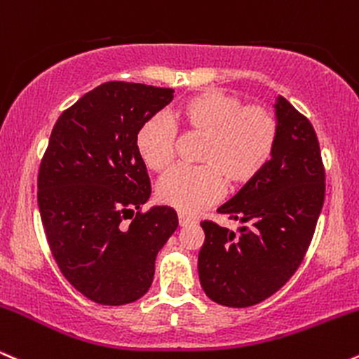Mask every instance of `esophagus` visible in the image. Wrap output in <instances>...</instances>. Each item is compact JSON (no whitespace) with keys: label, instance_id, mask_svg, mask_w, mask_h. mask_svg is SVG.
Returning <instances> with one entry per match:
<instances>
[{"label":"esophagus","instance_id":"obj_1","mask_svg":"<svg viewBox=\"0 0 359 359\" xmlns=\"http://www.w3.org/2000/svg\"><path fill=\"white\" fill-rule=\"evenodd\" d=\"M178 222H180V226H187V225H191V223H195V220H193V218H189V217H187V215H183V213L178 215Z\"/></svg>","mask_w":359,"mask_h":359}]
</instances>
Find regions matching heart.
Listing matches in <instances>:
<instances>
[{
	"instance_id": "heart-1",
	"label": "heart",
	"mask_w": 359,
	"mask_h": 359,
	"mask_svg": "<svg viewBox=\"0 0 359 359\" xmlns=\"http://www.w3.org/2000/svg\"><path fill=\"white\" fill-rule=\"evenodd\" d=\"M175 121L188 133L205 137L203 166L176 168L158 183L156 196L183 215H195L220 200L225 180L233 187L252 181L271 161L277 139L272 114L260 105H245L237 95L203 90L178 105ZM176 129L166 117L154 116L139 129L136 149L151 171L172 163Z\"/></svg>"
}]
</instances>
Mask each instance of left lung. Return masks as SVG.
Returning a JSON list of instances; mask_svg holds the SVG:
<instances>
[{"mask_svg":"<svg viewBox=\"0 0 359 359\" xmlns=\"http://www.w3.org/2000/svg\"><path fill=\"white\" fill-rule=\"evenodd\" d=\"M277 139L271 161L218 208L248 223L238 235L201 222L198 276L217 304H259L287 282L304 259L324 203V166L313 124L282 95L273 102Z\"/></svg>","mask_w":359,"mask_h":359,"instance_id":"left-lung-1","label":"left lung"}]
</instances>
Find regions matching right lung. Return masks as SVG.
I'll use <instances>...</instances> for the list:
<instances>
[{
  "instance_id": "add662e5",
  "label": "right lung",
  "mask_w": 359,
  "mask_h": 359,
  "mask_svg": "<svg viewBox=\"0 0 359 359\" xmlns=\"http://www.w3.org/2000/svg\"><path fill=\"white\" fill-rule=\"evenodd\" d=\"M172 92L105 82L53 126L38 172L41 223L65 279L97 304L144 296L156 255L178 229L170 206L139 212L151 183L136 149L141 126L171 102ZM128 217L133 222L124 226Z\"/></svg>"
}]
</instances>
